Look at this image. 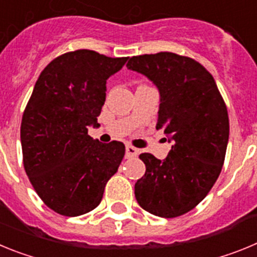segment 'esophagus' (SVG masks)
I'll return each mask as SVG.
<instances>
[{
	"label": "esophagus",
	"instance_id": "34e87169",
	"mask_svg": "<svg viewBox=\"0 0 257 257\" xmlns=\"http://www.w3.org/2000/svg\"><path fill=\"white\" fill-rule=\"evenodd\" d=\"M139 154V149L134 148L131 145H127L126 147V157L127 158H134V157H138Z\"/></svg>",
	"mask_w": 257,
	"mask_h": 257
}]
</instances>
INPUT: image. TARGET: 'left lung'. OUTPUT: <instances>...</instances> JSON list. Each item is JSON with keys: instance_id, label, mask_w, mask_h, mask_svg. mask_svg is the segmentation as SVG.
I'll list each match as a JSON object with an SVG mask.
<instances>
[{"instance_id": "1", "label": "left lung", "mask_w": 257, "mask_h": 257, "mask_svg": "<svg viewBox=\"0 0 257 257\" xmlns=\"http://www.w3.org/2000/svg\"><path fill=\"white\" fill-rule=\"evenodd\" d=\"M127 68L158 88L157 128L174 142L165 160L139 156L145 174L135 184L136 201L156 216H180L207 196L221 172L229 139L225 103L210 72L187 56H133Z\"/></svg>"}]
</instances>
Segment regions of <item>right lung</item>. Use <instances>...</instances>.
Here are the masks:
<instances>
[{"instance_id":"1","label":"right lung","mask_w":257,"mask_h":257,"mask_svg":"<svg viewBox=\"0 0 257 257\" xmlns=\"http://www.w3.org/2000/svg\"><path fill=\"white\" fill-rule=\"evenodd\" d=\"M127 59L92 50L67 52L36 82L20 127L23 163L40 198L60 215L79 216L97 207L121 165L123 143L103 144L87 131L99 126L106 79Z\"/></svg>"}]
</instances>
